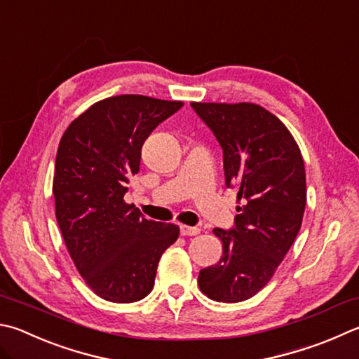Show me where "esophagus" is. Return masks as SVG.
Listing matches in <instances>:
<instances>
[{"label": "esophagus", "instance_id": "1", "mask_svg": "<svg viewBox=\"0 0 359 359\" xmlns=\"http://www.w3.org/2000/svg\"><path fill=\"white\" fill-rule=\"evenodd\" d=\"M199 232H201L199 227H191V226H185V224L180 226V233L185 237L187 236H198Z\"/></svg>", "mask_w": 359, "mask_h": 359}]
</instances>
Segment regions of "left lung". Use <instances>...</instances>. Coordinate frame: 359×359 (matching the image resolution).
Masks as SVG:
<instances>
[{
  "instance_id": "8db88e82",
  "label": "left lung",
  "mask_w": 359,
  "mask_h": 359,
  "mask_svg": "<svg viewBox=\"0 0 359 359\" xmlns=\"http://www.w3.org/2000/svg\"><path fill=\"white\" fill-rule=\"evenodd\" d=\"M223 147L227 188L242 205L232 231L213 229L223 256L199 271V289L215 302L238 303L265 287L302 227L306 172L289 128L256 103L191 102Z\"/></svg>"
}]
</instances>
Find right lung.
Wrapping results in <instances>:
<instances>
[{
	"label": "right lung",
	"instance_id": "obj_1",
	"mask_svg": "<svg viewBox=\"0 0 359 359\" xmlns=\"http://www.w3.org/2000/svg\"><path fill=\"white\" fill-rule=\"evenodd\" d=\"M184 102L123 94L95 102L70 122L56 154L55 212L67 251L90 290L113 303L151 293L161 254L179 226L141 217L123 201L141 147Z\"/></svg>",
	"mask_w": 359,
	"mask_h": 359
}]
</instances>
